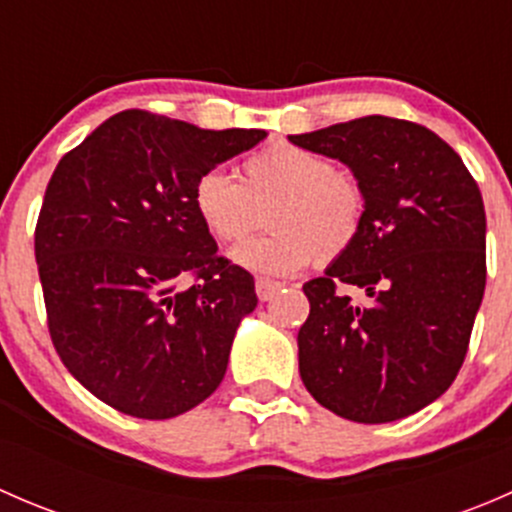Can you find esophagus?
<instances>
[{"instance_id": "1", "label": "esophagus", "mask_w": 512, "mask_h": 512, "mask_svg": "<svg viewBox=\"0 0 512 512\" xmlns=\"http://www.w3.org/2000/svg\"><path fill=\"white\" fill-rule=\"evenodd\" d=\"M280 282H275V280H267V277H257L255 280V292H257V297H260V302H267V299H272L275 297L277 292H280Z\"/></svg>"}]
</instances>
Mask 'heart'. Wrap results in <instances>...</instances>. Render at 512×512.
Masks as SVG:
<instances>
[{
    "instance_id": "1",
    "label": "heart",
    "mask_w": 512,
    "mask_h": 512,
    "mask_svg": "<svg viewBox=\"0 0 512 512\" xmlns=\"http://www.w3.org/2000/svg\"><path fill=\"white\" fill-rule=\"evenodd\" d=\"M193 205L210 235L242 242L267 215L270 235L232 250V262L260 275L285 277L309 262L329 265L361 235L366 193L359 180L327 158L292 143L262 148L242 163V183L225 170H205Z\"/></svg>"
}]
</instances>
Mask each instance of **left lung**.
<instances>
[{
	"label": "left lung",
	"instance_id": "1",
	"mask_svg": "<svg viewBox=\"0 0 512 512\" xmlns=\"http://www.w3.org/2000/svg\"><path fill=\"white\" fill-rule=\"evenodd\" d=\"M289 141L342 160L366 193L352 250L302 287L299 376L349 421L416 414L456 379L483 302L478 183L446 141L401 118H354ZM344 286L370 299L356 305Z\"/></svg>",
	"mask_w": 512,
	"mask_h": 512
}]
</instances>
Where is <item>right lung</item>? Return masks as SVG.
<instances>
[{"label":"right lung","instance_id":"add662e5","mask_svg":"<svg viewBox=\"0 0 512 512\" xmlns=\"http://www.w3.org/2000/svg\"><path fill=\"white\" fill-rule=\"evenodd\" d=\"M121 111L56 165L34 255L56 354L121 414L173 418L223 381L255 280L218 255L195 180L265 138Z\"/></svg>","mask_w":512,"mask_h":512}]
</instances>
